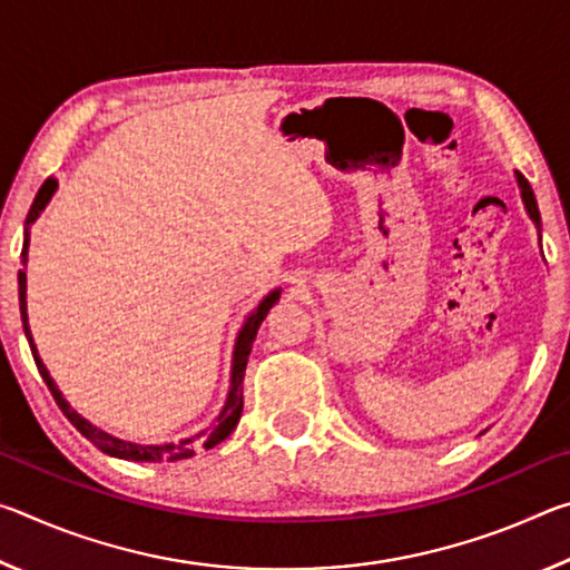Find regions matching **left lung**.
Instances as JSON below:
<instances>
[{"label": "left lung", "instance_id": "obj_1", "mask_svg": "<svg viewBox=\"0 0 570 570\" xmlns=\"http://www.w3.org/2000/svg\"><path fill=\"white\" fill-rule=\"evenodd\" d=\"M515 180H518V188H520V198H523L525 214L535 224V230H538V236H540V210H538L535 193H533V188H530V183L523 178V173H515Z\"/></svg>", "mask_w": 570, "mask_h": 570}]
</instances>
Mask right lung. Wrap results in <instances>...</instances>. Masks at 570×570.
Returning <instances> with one entry per match:
<instances>
[{
	"instance_id": "add662e5",
	"label": "right lung",
	"mask_w": 570,
	"mask_h": 570,
	"mask_svg": "<svg viewBox=\"0 0 570 570\" xmlns=\"http://www.w3.org/2000/svg\"><path fill=\"white\" fill-rule=\"evenodd\" d=\"M55 190H57V180L55 178H47L42 183V188L37 190L30 214H27V220H24V244H22V266H27V248H30V228H32L35 220L42 216V210L52 200ZM17 282H19V314H22L24 336H27V342H30V350H32L37 370H40L45 384H47V387H50L52 397L57 402V407H60L65 417L70 420L75 428L80 430L82 435L92 442L95 448L102 450L105 455L120 458V460H130V462H176V460H188V458L196 455L198 448H204V450L216 448L218 442H224L230 435V432L236 430V424L240 420V412H244V374H246L250 346H254L256 332H258V326H262V322L266 320L268 308H272L278 302V296H282V288H274V292H268L262 298V302H258V306L254 308V312L246 316L244 326H240V330H238L236 344H234V356H230L228 394H226L224 407H220V412H218V417L210 422V428L200 430L198 435L186 438V440H180V442H163V445H140V442H130V440L115 438V435H110V432L95 428L90 420H85L82 414L77 412V410H72L70 402L62 397L60 387H57V382L50 377V372H47V366L40 360V352H37L35 340H32L30 320H27V272H24V268H19Z\"/></svg>"
}]
</instances>
